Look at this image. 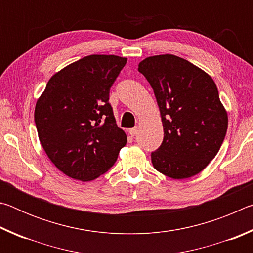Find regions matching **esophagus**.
Returning <instances> with one entry per match:
<instances>
[{
    "mask_svg": "<svg viewBox=\"0 0 253 253\" xmlns=\"http://www.w3.org/2000/svg\"><path fill=\"white\" fill-rule=\"evenodd\" d=\"M137 131H138V127H134V128H131V129H129V134L131 136H135L137 134Z\"/></svg>",
    "mask_w": 253,
    "mask_h": 253,
    "instance_id": "obj_1",
    "label": "esophagus"
}]
</instances>
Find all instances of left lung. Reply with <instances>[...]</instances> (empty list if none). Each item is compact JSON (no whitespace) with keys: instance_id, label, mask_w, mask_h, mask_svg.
<instances>
[{"instance_id":"left-lung-1","label":"left lung","mask_w":253,"mask_h":253,"mask_svg":"<svg viewBox=\"0 0 253 253\" xmlns=\"http://www.w3.org/2000/svg\"><path fill=\"white\" fill-rule=\"evenodd\" d=\"M138 71L151 84L164 128L153 166L175 179L194 176L219 152L228 115L213 79L187 60L173 54L149 57Z\"/></svg>"}]
</instances>
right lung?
<instances>
[{
	"label": "right lung",
	"instance_id": "right-lung-1",
	"mask_svg": "<svg viewBox=\"0 0 253 253\" xmlns=\"http://www.w3.org/2000/svg\"><path fill=\"white\" fill-rule=\"evenodd\" d=\"M127 62L91 54L51 77L37 101L34 122L50 161L69 177L91 181L106 173L127 143L109 91Z\"/></svg>",
	"mask_w": 253,
	"mask_h": 253
}]
</instances>
